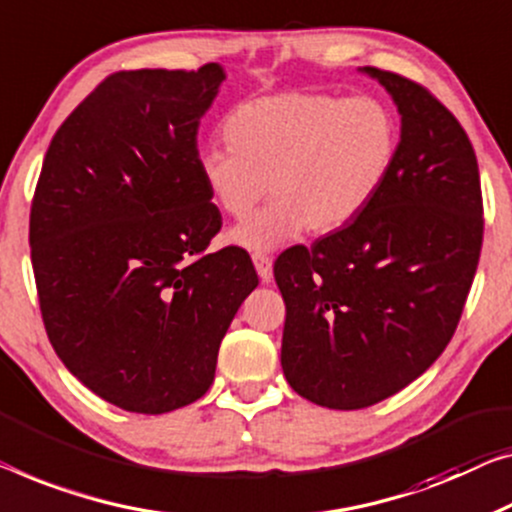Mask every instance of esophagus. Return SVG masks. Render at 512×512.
<instances>
[{
    "instance_id": "esophagus-1",
    "label": "esophagus",
    "mask_w": 512,
    "mask_h": 512,
    "mask_svg": "<svg viewBox=\"0 0 512 512\" xmlns=\"http://www.w3.org/2000/svg\"><path fill=\"white\" fill-rule=\"evenodd\" d=\"M253 264L257 269V276L262 278V282H271L273 278V264H271V257L266 253H255L253 255Z\"/></svg>"
}]
</instances>
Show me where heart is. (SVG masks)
I'll list each match as a JSON object with an SVG mask.
<instances>
[{
  "instance_id": "b5f03b06",
  "label": "heart",
  "mask_w": 512,
  "mask_h": 512,
  "mask_svg": "<svg viewBox=\"0 0 512 512\" xmlns=\"http://www.w3.org/2000/svg\"><path fill=\"white\" fill-rule=\"evenodd\" d=\"M230 147L200 158L211 202L232 220L271 204L230 232L248 250H269L308 232L345 230L391 179L400 151L398 114L379 96L287 91L227 114Z\"/></svg>"
}]
</instances>
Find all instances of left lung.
Instances as JSON below:
<instances>
[{
  "instance_id": "obj_1",
  "label": "left lung",
  "mask_w": 512,
  "mask_h": 512,
  "mask_svg": "<svg viewBox=\"0 0 512 512\" xmlns=\"http://www.w3.org/2000/svg\"><path fill=\"white\" fill-rule=\"evenodd\" d=\"M402 114L391 179L345 230L273 264L285 299L282 372L301 398L363 409L437 361L460 322L483 248L476 151L418 82L365 66Z\"/></svg>"
}]
</instances>
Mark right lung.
<instances>
[{
  "label": "right lung",
  "instance_id": "1",
  "mask_svg": "<svg viewBox=\"0 0 512 512\" xmlns=\"http://www.w3.org/2000/svg\"><path fill=\"white\" fill-rule=\"evenodd\" d=\"M223 68L105 78L43 158L29 246L61 363L135 414H165L213 384L220 340L257 273L243 248L207 253L223 218L204 188L197 128Z\"/></svg>",
  "mask_w": 512,
  "mask_h": 512
}]
</instances>
